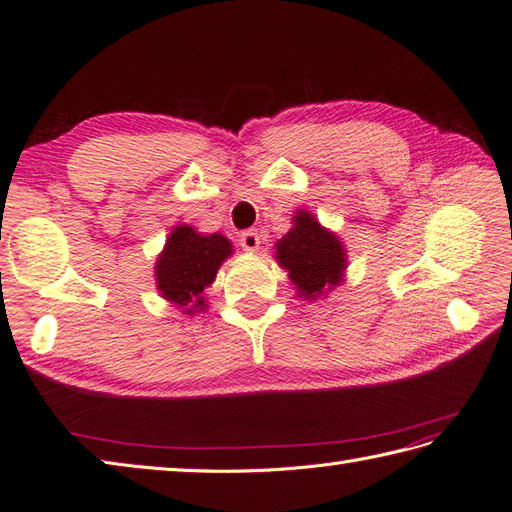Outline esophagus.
<instances>
[{"label":"esophagus","mask_w":512,"mask_h":512,"mask_svg":"<svg viewBox=\"0 0 512 512\" xmlns=\"http://www.w3.org/2000/svg\"><path fill=\"white\" fill-rule=\"evenodd\" d=\"M239 243H241L245 252H256L258 245H260V235L256 230H245V232H241Z\"/></svg>","instance_id":"34e87169"}]
</instances>
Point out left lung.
I'll return each instance as SVG.
<instances>
[{
	"label": "left lung",
	"mask_w": 512,
	"mask_h": 512,
	"mask_svg": "<svg viewBox=\"0 0 512 512\" xmlns=\"http://www.w3.org/2000/svg\"><path fill=\"white\" fill-rule=\"evenodd\" d=\"M292 220L290 232L275 243V260L288 271L299 297H322L324 292L344 282L348 267L346 250L339 237L320 226L309 211H297Z\"/></svg>",
	"instance_id": "8db88e82"
}]
</instances>
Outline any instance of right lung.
<instances>
[{
	"mask_svg": "<svg viewBox=\"0 0 512 512\" xmlns=\"http://www.w3.org/2000/svg\"><path fill=\"white\" fill-rule=\"evenodd\" d=\"M230 254L232 245L220 232L200 235L192 226H175L156 262L160 294L183 314L203 312L207 309L203 290L213 284Z\"/></svg>",
	"mask_w": 512,
	"mask_h": 512,
	"instance_id": "obj_1",
	"label": "right lung"
}]
</instances>
